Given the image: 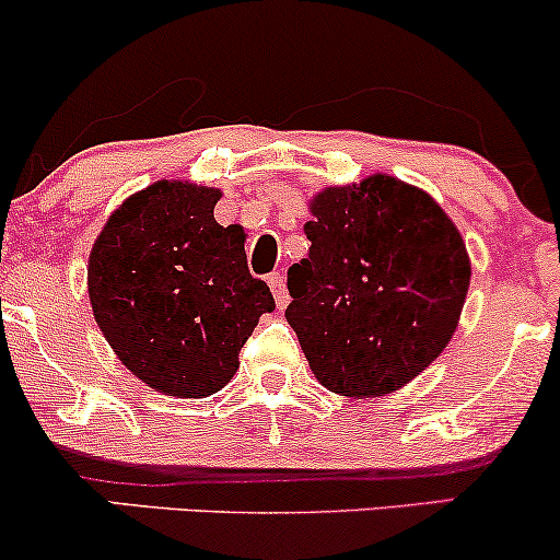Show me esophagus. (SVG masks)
I'll return each mask as SVG.
<instances>
[{
  "label": "esophagus",
  "mask_w": 560,
  "mask_h": 560,
  "mask_svg": "<svg viewBox=\"0 0 560 560\" xmlns=\"http://www.w3.org/2000/svg\"><path fill=\"white\" fill-rule=\"evenodd\" d=\"M268 287H271L273 298H276V305H279V311H284V307L289 305V292H287V279L284 273L276 271L268 276Z\"/></svg>",
  "instance_id": "1"
}]
</instances>
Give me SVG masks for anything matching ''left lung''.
Segmentation results:
<instances>
[{"instance_id": "left-lung-1", "label": "left lung", "mask_w": 560, "mask_h": 560, "mask_svg": "<svg viewBox=\"0 0 560 560\" xmlns=\"http://www.w3.org/2000/svg\"><path fill=\"white\" fill-rule=\"evenodd\" d=\"M307 258L287 273V320L326 389L382 397L413 382L458 329L466 242L434 197L389 173L311 199Z\"/></svg>"}]
</instances>
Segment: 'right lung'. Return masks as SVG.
I'll use <instances>...</instances> for the list:
<instances>
[{
  "label": "right lung",
  "mask_w": 560,
  "mask_h": 560,
  "mask_svg": "<svg viewBox=\"0 0 560 560\" xmlns=\"http://www.w3.org/2000/svg\"><path fill=\"white\" fill-rule=\"evenodd\" d=\"M218 199L215 186L163 178L113 210L89 253L96 326L133 376L171 397L226 387L276 307L249 273L244 229L215 221Z\"/></svg>",
  "instance_id": "obj_1"
}]
</instances>
